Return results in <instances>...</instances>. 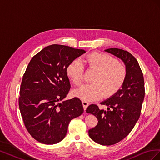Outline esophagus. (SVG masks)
<instances>
[{
    "instance_id": "obj_1",
    "label": "esophagus",
    "mask_w": 160,
    "mask_h": 160,
    "mask_svg": "<svg viewBox=\"0 0 160 160\" xmlns=\"http://www.w3.org/2000/svg\"><path fill=\"white\" fill-rule=\"evenodd\" d=\"M82 103H83V108H84V110L85 111L87 108L88 107L89 105V103L87 102L86 101H82Z\"/></svg>"
}]
</instances>
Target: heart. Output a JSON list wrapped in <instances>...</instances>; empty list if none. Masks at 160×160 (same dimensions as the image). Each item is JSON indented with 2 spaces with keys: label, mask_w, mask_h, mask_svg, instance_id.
I'll list each match as a JSON object with an SVG mask.
<instances>
[{
  "label": "heart",
  "mask_w": 160,
  "mask_h": 160,
  "mask_svg": "<svg viewBox=\"0 0 160 160\" xmlns=\"http://www.w3.org/2000/svg\"><path fill=\"white\" fill-rule=\"evenodd\" d=\"M88 69L98 71L92 84L86 85L74 92L77 98L86 101L110 97L122 88L127 75L125 67L118 64L115 58L105 53L92 52L83 57ZM67 74L76 85H81L84 81L85 69L81 61L71 62L67 67Z\"/></svg>",
  "instance_id": "obj_1"
}]
</instances>
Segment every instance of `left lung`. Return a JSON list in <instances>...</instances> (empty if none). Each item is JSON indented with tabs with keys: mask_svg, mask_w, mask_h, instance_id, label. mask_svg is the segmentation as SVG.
Segmentation results:
<instances>
[{
	"mask_svg": "<svg viewBox=\"0 0 160 160\" xmlns=\"http://www.w3.org/2000/svg\"><path fill=\"white\" fill-rule=\"evenodd\" d=\"M117 57L125 64L127 75L117 93L101 103L107 110L91 104L86 112L98 118V125L89 130L92 140L103 146L122 141L131 132L139 118L145 96L143 72L136 59L129 52L117 48L105 50Z\"/></svg>",
	"mask_w": 160,
	"mask_h": 160,
	"instance_id": "left-lung-1",
	"label": "left lung"
}]
</instances>
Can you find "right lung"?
<instances>
[{
	"label": "right lung",
	"instance_id": "right-lung-1",
	"mask_svg": "<svg viewBox=\"0 0 160 160\" xmlns=\"http://www.w3.org/2000/svg\"><path fill=\"white\" fill-rule=\"evenodd\" d=\"M85 52L83 49L52 45L38 52L28 63L22 77L18 105L27 131L38 142H60L71 120L83 113L79 98L63 99L71 88L67 67Z\"/></svg>",
	"mask_w": 160,
	"mask_h": 160
}]
</instances>
